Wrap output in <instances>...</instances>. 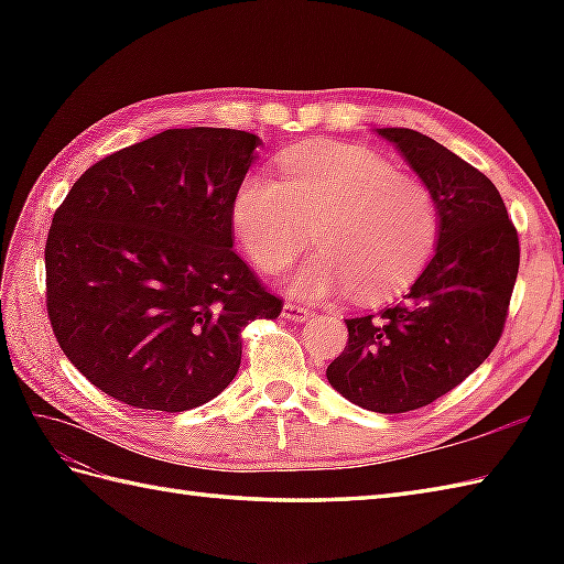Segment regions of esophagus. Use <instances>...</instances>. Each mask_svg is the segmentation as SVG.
Instances as JSON below:
<instances>
[{
  "label": "esophagus",
  "instance_id": "34e87169",
  "mask_svg": "<svg viewBox=\"0 0 564 564\" xmlns=\"http://www.w3.org/2000/svg\"><path fill=\"white\" fill-rule=\"evenodd\" d=\"M283 317L289 322H307L310 317H313V313H310L307 307L297 305V303H285L283 305Z\"/></svg>",
  "mask_w": 564,
  "mask_h": 564
}]
</instances>
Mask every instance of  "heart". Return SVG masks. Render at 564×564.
Returning <instances> with one entry per match:
<instances>
[{"mask_svg":"<svg viewBox=\"0 0 564 564\" xmlns=\"http://www.w3.org/2000/svg\"><path fill=\"white\" fill-rule=\"evenodd\" d=\"M281 178L251 172L239 184L232 220L261 271H279L318 230L319 254L293 273L307 301L351 293L380 303L404 293L434 257L441 232L431 188L380 154L356 145H315L281 160Z\"/></svg>","mask_w":564,"mask_h":564,"instance_id":"b5f03b06","label":"heart"}]
</instances>
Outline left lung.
Listing matches in <instances>:
<instances>
[{
    "instance_id": "1",
    "label": "left lung",
    "mask_w": 564,
    "mask_h": 564,
    "mask_svg": "<svg viewBox=\"0 0 564 564\" xmlns=\"http://www.w3.org/2000/svg\"><path fill=\"white\" fill-rule=\"evenodd\" d=\"M438 200L441 232L402 303L346 319L349 341L327 368L329 386L380 414L426 406L492 354L519 273V235L497 186L436 140L378 128Z\"/></svg>"
}]
</instances>
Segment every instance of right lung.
<instances>
[{"mask_svg": "<svg viewBox=\"0 0 564 564\" xmlns=\"http://www.w3.org/2000/svg\"><path fill=\"white\" fill-rule=\"evenodd\" d=\"M261 140L172 128L84 172L53 215L45 303L59 349L113 400L184 412L230 386L239 334L275 319L232 249V203Z\"/></svg>", "mask_w": 564, "mask_h": 564, "instance_id": "right-lung-1", "label": "right lung"}]
</instances>
